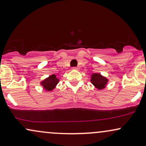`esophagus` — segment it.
<instances>
[{
	"label": "esophagus",
	"mask_w": 146,
	"mask_h": 146,
	"mask_svg": "<svg viewBox=\"0 0 146 146\" xmlns=\"http://www.w3.org/2000/svg\"><path fill=\"white\" fill-rule=\"evenodd\" d=\"M72 69L73 70H79V68L78 67H73Z\"/></svg>",
	"instance_id": "34e87169"
}]
</instances>
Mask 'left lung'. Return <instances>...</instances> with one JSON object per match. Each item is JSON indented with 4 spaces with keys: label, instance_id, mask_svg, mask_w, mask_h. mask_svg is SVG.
Here are the masks:
<instances>
[{
    "label": "left lung",
    "instance_id": "8db88e82",
    "mask_svg": "<svg viewBox=\"0 0 146 146\" xmlns=\"http://www.w3.org/2000/svg\"><path fill=\"white\" fill-rule=\"evenodd\" d=\"M91 82L98 89H102L105 87L108 80L105 77L102 76L100 74H93L91 76Z\"/></svg>",
    "mask_w": 146,
    "mask_h": 146
}]
</instances>
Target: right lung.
Returning a JSON list of instances; mask_svg holds the SVG:
<instances>
[{
	"instance_id": "right-lung-1",
	"label": "right lung",
	"mask_w": 146,
	"mask_h": 146,
	"mask_svg": "<svg viewBox=\"0 0 146 146\" xmlns=\"http://www.w3.org/2000/svg\"><path fill=\"white\" fill-rule=\"evenodd\" d=\"M59 82V79L57 78L55 74L51 75L49 77H48L47 78H46L45 80H44L41 82V84L43 86L44 89L46 90V91H52L54 88L55 87V86L57 85V84Z\"/></svg>"
}]
</instances>
